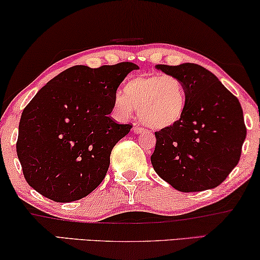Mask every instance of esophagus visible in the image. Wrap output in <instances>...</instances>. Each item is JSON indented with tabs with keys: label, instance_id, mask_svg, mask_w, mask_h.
I'll return each instance as SVG.
<instances>
[{
	"label": "esophagus",
	"instance_id": "esophagus-1",
	"mask_svg": "<svg viewBox=\"0 0 260 260\" xmlns=\"http://www.w3.org/2000/svg\"><path fill=\"white\" fill-rule=\"evenodd\" d=\"M133 131H134L135 134H142V133H144V129H143V127L138 126V125H135Z\"/></svg>",
	"mask_w": 260,
	"mask_h": 260
}]
</instances>
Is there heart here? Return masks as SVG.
Here are the masks:
<instances>
[{
    "label": "heart",
    "instance_id": "b5f03b06",
    "mask_svg": "<svg viewBox=\"0 0 260 260\" xmlns=\"http://www.w3.org/2000/svg\"><path fill=\"white\" fill-rule=\"evenodd\" d=\"M138 110L141 122L153 130L170 129L178 124L186 110V93L183 82L172 75H138L117 94L114 110L127 117Z\"/></svg>",
    "mask_w": 260,
    "mask_h": 260
}]
</instances>
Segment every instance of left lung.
<instances>
[{
	"label": "left lung",
	"instance_id": "obj_1",
	"mask_svg": "<svg viewBox=\"0 0 260 260\" xmlns=\"http://www.w3.org/2000/svg\"><path fill=\"white\" fill-rule=\"evenodd\" d=\"M155 68L178 77L186 93L180 122L155 133L156 144L150 156L155 172L181 192L218 186L238 165L246 138L238 98L198 64H157Z\"/></svg>",
	"mask_w": 260,
	"mask_h": 260
}]
</instances>
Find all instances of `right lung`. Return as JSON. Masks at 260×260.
<instances>
[{
	"instance_id": "right-lung-1",
	"label": "right lung",
	"mask_w": 260,
	"mask_h": 260,
	"mask_svg": "<svg viewBox=\"0 0 260 260\" xmlns=\"http://www.w3.org/2000/svg\"><path fill=\"white\" fill-rule=\"evenodd\" d=\"M135 69L131 62L75 66L36 94L22 111L16 142L29 186L59 203L79 201L99 186L113 147L133 127L109 114L117 88Z\"/></svg>"
}]
</instances>
